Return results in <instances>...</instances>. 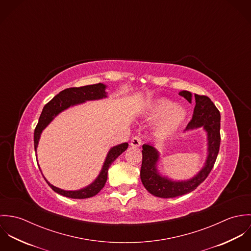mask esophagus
Wrapping results in <instances>:
<instances>
[{
    "label": "esophagus",
    "mask_w": 251,
    "mask_h": 251,
    "mask_svg": "<svg viewBox=\"0 0 251 251\" xmlns=\"http://www.w3.org/2000/svg\"><path fill=\"white\" fill-rule=\"evenodd\" d=\"M142 144V140H141V137L140 136H134L131 141H130V145L133 147V148H138L140 147Z\"/></svg>",
    "instance_id": "obj_1"
}]
</instances>
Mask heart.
<instances>
[{
    "label": "heart",
    "mask_w": 251,
    "mask_h": 251,
    "mask_svg": "<svg viewBox=\"0 0 251 251\" xmlns=\"http://www.w3.org/2000/svg\"><path fill=\"white\" fill-rule=\"evenodd\" d=\"M148 114L152 118H160L154 126V131L158 136H168L174 133L187 115L184 108L174 107V103L167 100H159L151 104Z\"/></svg>",
    "instance_id": "1"
}]
</instances>
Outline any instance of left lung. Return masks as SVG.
Returning a JSON list of instances; mask_svg holds the SVG:
<instances>
[{"label":"left lung","instance_id":"8db88e82","mask_svg":"<svg viewBox=\"0 0 251 251\" xmlns=\"http://www.w3.org/2000/svg\"><path fill=\"white\" fill-rule=\"evenodd\" d=\"M179 96L191 102L195 100L192 120L184 131L202 127L207 133V157L202 169L191 179L174 180L162 176L157 169L159 151L151 145L142 146V166L140 178L145 188L152 195L160 198H174L193 191L209 176L215 164L220 146V113L214 102L206 96L194 95L181 91Z\"/></svg>","mask_w":251,"mask_h":251}]
</instances>
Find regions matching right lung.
<instances>
[{
    "label": "right lung",
    "mask_w": 251,
    "mask_h": 251,
    "mask_svg": "<svg viewBox=\"0 0 251 251\" xmlns=\"http://www.w3.org/2000/svg\"><path fill=\"white\" fill-rule=\"evenodd\" d=\"M107 86L99 83L95 85H88L79 88H69L61 93H59L56 97H54L44 107L38 119V123L36 125L35 133H34V142H35V151L39 142L40 135L43 129L63 111L68 108L75 106L81 103H84L89 100H99L107 98V93L105 92ZM128 147V144L123 143L112 147L108 151L106 158L102 165V168L96 179L90 183L89 185L78 189V190H64L59 187L51 184L47 179L44 178L48 185L57 193L69 197L72 199H85L90 198L97 195L104 186L107 180L108 169L110 165L114 162V160L121 155ZM41 172V170H40ZM43 176V175H42Z\"/></svg>",
    "instance_id": "add662e5"
}]
</instances>
